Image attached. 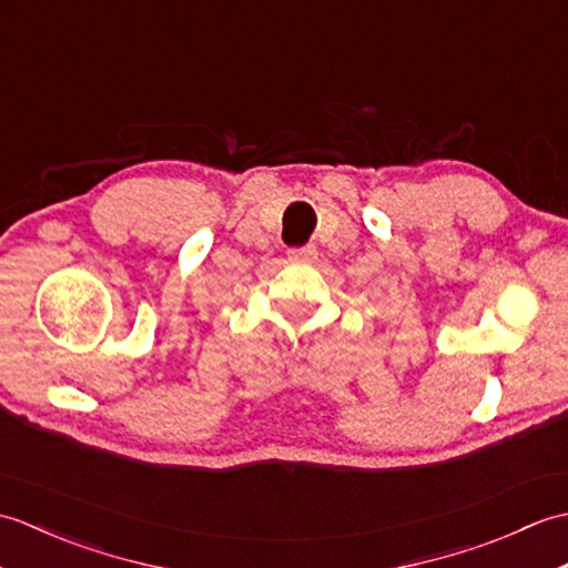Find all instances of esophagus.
<instances>
[{
  "label": "esophagus",
  "mask_w": 568,
  "mask_h": 568,
  "mask_svg": "<svg viewBox=\"0 0 568 568\" xmlns=\"http://www.w3.org/2000/svg\"><path fill=\"white\" fill-rule=\"evenodd\" d=\"M287 258L295 263H310L312 258H317V248L315 246H297L287 251Z\"/></svg>",
  "instance_id": "obj_1"
}]
</instances>
